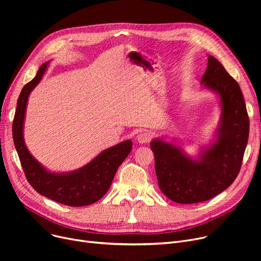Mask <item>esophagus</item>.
I'll return each mask as SVG.
<instances>
[{
	"label": "esophagus",
	"instance_id": "obj_1",
	"mask_svg": "<svg viewBox=\"0 0 261 261\" xmlns=\"http://www.w3.org/2000/svg\"><path fill=\"white\" fill-rule=\"evenodd\" d=\"M151 134H150L148 131H141L138 135H136V141H138L140 144H147L150 141H151Z\"/></svg>",
	"mask_w": 261,
	"mask_h": 261
}]
</instances>
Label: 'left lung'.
<instances>
[{"mask_svg":"<svg viewBox=\"0 0 261 261\" xmlns=\"http://www.w3.org/2000/svg\"><path fill=\"white\" fill-rule=\"evenodd\" d=\"M201 82L220 97L222 113L217 141L202 151L199 160L159 139L150 144L160 189L180 204L207 201L230 186L240 171L249 140L250 120L238 82L213 56H208Z\"/></svg>","mask_w":261,"mask_h":261,"instance_id":"obj_1","label":"left lung"}]
</instances>
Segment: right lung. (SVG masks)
<instances>
[{
  "label": "right lung",
  "instance_id": "add662e5",
  "mask_svg": "<svg viewBox=\"0 0 261 261\" xmlns=\"http://www.w3.org/2000/svg\"><path fill=\"white\" fill-rule=\"evenodd\" d=\"M48 62L40 66L36 77L26 84L18 98L12 122V138L25 176L33 188L50 200L68 205L86 206L102 198L112 184L117 168L132 149V142L125 141L99 153L86 166L68 173L47 171L30 153L23 139V123L27 99L42 79Z\"/></svg>",
  "mask_w": 261,
  "mask_h": 261
}]
</instances>
